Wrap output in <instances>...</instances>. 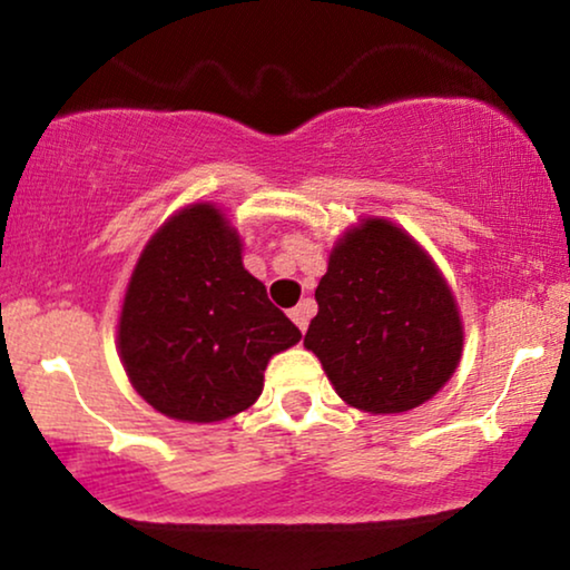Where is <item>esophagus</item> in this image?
<instances>
[{
  "instance_id": "esophagus-1",
  "label": "esophagus",
  "mask_w": 570,
  "mask_h": 570,
  "mask_svg": "<svg viewBox=\"0 0 570 570\" xmlns=\"http://www.w3.org/2000/svg\"><path fill=\"white\" fill-rule=\"evenodd\" d=\"M308 316H312V306H308V303H298V306L291 308V320L295 322V327H298L301 332H306Z\"/></svg>"
}]
</instances>
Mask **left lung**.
Masks as SVG:
<instances>
[{
    "instance_id": "8db88e82",
    "label": "left lung",
    "mask_w": 570,
    "mask_h": 570,
    "mask_svg": "<svg viewBox=\"0 0 570 570\" xmlns=\"http://www.w3.org/2000/svg\"><path fill=\"white\" fill-rule=\"evenodd\" d=\"M316 303L303 345L320 356L337 395L361 411L416 409L455 372L463 327L453 293L390 222L366 219L345 233Z\"/></svg>"
}]
</instances>
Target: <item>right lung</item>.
<instances>
[{
    "label": "right lung",
    "mask_w": 570,
    "mask_h": 570,
    "mask_svg": "<svg viewBox=\"0 0 570 570\" xmlns=\"http://www.w3.org/2000/svg\"><path fill=\"white\" fill-rule=\"evenodd\" d=\"M132 387L159 413L222 421L262 395L264 368L301 340L240 262V238L209 204L175 214L132 272L120 316Z\"/></svg>",
    "instance_id": "add662e5"
}]
</instances>
